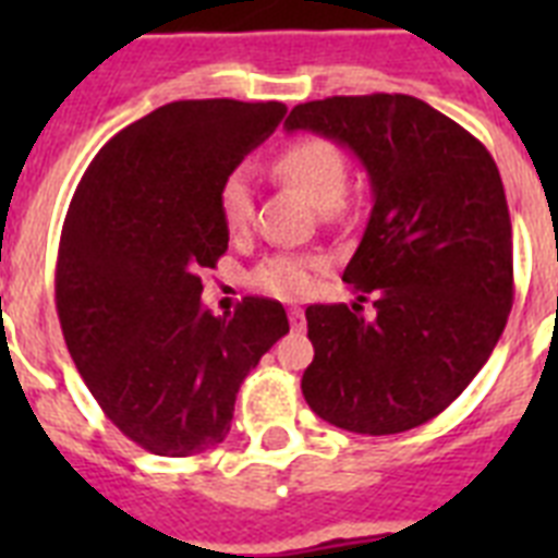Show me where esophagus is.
Masks as SVG:
<instances>
[{"mask_svg":"<svg viewBox=\"0 0 558 558\" xmlns=\"http://www.w3.org/2000/svg\"><path fill=\"white\" fill-rule=\"evenodd\" d=\"M289 324H292V330H301V327H304V310L292 306V310H289Z\"/></svg>","mask_w":558,"mask_h":558,"instance_id":"34e87169","label":"esophagus"}]
</instances>
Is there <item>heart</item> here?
Here are the masks:
<instances>
[{"instance_id":"1","label":"heart","mask_w":558,"mask_h":558,"mask_svg":"<svg viewBox=\"0 0 558 558\" xmlns=\"http://www.w3.org/2000/svg\"><path fill=\"white\" fill-rule=\"evenodd\" d=\"M271 170L280 182L304 193L306 199L322 210L336 208L348 191V159L339 144H332L330 138H322V135H304V138L287 144L278 153ZM219 214L231 234H243L252 226L254 191L243 170H234L219 187ZM322 269V257L280 252L257 263L248 275V283L266 295L280 298V301H298L313 292Z\"/></svg>"}]
</instances>
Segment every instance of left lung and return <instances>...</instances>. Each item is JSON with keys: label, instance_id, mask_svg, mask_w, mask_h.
I'll return each instance as SVG.
<instances>
[{"label": "left lung", "instance_id": "obj_1", "mask_svg": "<svg viewBox=\"0 0 558 558\" xmlns=\"http://www.w3.org/2000/svg\"><path fill=\"white\" fill-rule=\"evenodd\" d=\"M283 126L353 150L373 191L341 275L359 304L306 306L304 399L330 425L373 437L428 423L493 356L512 310L501 173L475 135L411 95L310 100ZM365 294L373 319L361 315Z\"/></svg>", "mask_w": 558, "mask_h": 558}]
</instances>
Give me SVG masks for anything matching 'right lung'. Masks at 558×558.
Masks as SVG:
<instances>
[{
    "label": "right lung",
    "mask_w": 558,
    "mask_h": 558,
    "mask_svg": "<svg viewBox=\"0 0 558 558\" xmlns=\"http://www.w3.org/2000/svg\"><path fill=\"white\" fill-rule=\"evenodd\" d=\"M278 100H173L112 135L83 173L57 254V315L86 388L124 437L161 458L226 440L236 390L289 332L271 298L202 306L228 248L219 187L266 142Z\"/></svg>",
    "instance_id": "obj_1"
}]
</instances>
